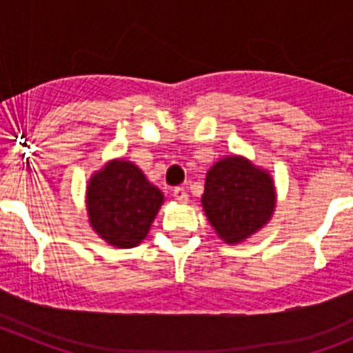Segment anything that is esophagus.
<instances>
[{
  "label": "esophagus",
  "mask_w": 353,
  "mask_h": 353,
  "mask_svg": "<svg viewBox=\"0 0 353 353\" xmlns=\"http://www.w3.org/2000/svg\"><path fill=\"white\" fill-rule=\"evenodd\" d=\"M173 198L176 199L179 203H187V199H189V194H187L183 187H174V189H173Z\"/></svg>",
  "instance_id": "1"
}]
</instances>
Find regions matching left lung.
<instances>
[{"label":"left lung","mask_w":353,"mask_h":353,"mask_svg":"<svg viewBox=\"0 0 353 353\" xmlns=\"http://www.w3.org/2000/svg\"><path fill=\"white\" fill-rule=\"evenodd\" d=\"M201 205L215 233L228 244H239L272 217L274 180L248 159L228 155L208 170Z\"/></svg>","instance_id":"obj_1"}]
</instances>
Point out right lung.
I'll use <instances>...</instances> for the list:
<instances>
[{"instance_id": "obj_1", "label": "right lung", "mask_w": 353, "mask_h": 353, "mask_svg": "<svg viewBox=\"0 0 353 353\" xmlns=\"http://www.w3.org/2000/svg\"><path fill=\"white\" fill-rule=\"evenodd\" d=\"M164 196L132 162L117 159L97 171L86 187L93 232L114 248H134L148 233Z\"/></svg>"}]
</instances>
